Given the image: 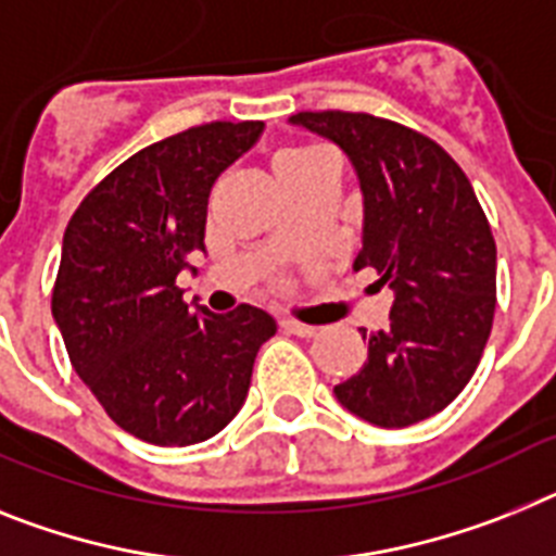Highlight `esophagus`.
Listing matches in <instances>:
<instances>
[{
	"label": "esophagus",
	"instance_id": "34e87169",
	"mask_svg": "<svg viewBox=\"0 0 556 556\" xmlns=\"http://www.w3.org/2000/svg\"><path fill=\"white\" fill-rule=\"evenodd\" d=\"M279 325H282L285 332H291V336H299V338H313L318 332V327L302 325V321H296V318H282Z\"/></svg>",
	"mask_w": 556,
	"mask_h": 556
}]
</instances>
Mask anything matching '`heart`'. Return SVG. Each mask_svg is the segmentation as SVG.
Masks as SVG:
<instances>
[{"mask_svg":"<svg viewBox=\"0 0 556 556\" xmlns=\"http://www.w3.org/2000/svg\"><path fill=\"white\" fill-rule=\"evenodd\" d=\"M313 153H318L316 148H285V151H279V153H277V159H274V164H282V162H296V159L313 156Z\"/></svg>","mask_w":556,"mask_h":556,"instance_id":"heart-1","label":"heart"}]
</instances>
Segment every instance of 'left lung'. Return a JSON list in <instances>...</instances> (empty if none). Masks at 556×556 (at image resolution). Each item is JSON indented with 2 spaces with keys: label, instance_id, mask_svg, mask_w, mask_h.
I'll list each match as a JSON object with an SVG mask.
<instances>
[{
  "label": "left lung",
  "instance_id": "left-lung-1",
  "mask_svg": "<svg viewBox=\"0 0 556 556\" xmlns=\"http://www.w3.org/2000/svg\"><path fill=\"white\" fill-rule=\"evenodd\" d=\"M293 125L336 142L364 192V245L394 291L338 403L380 428L439 414L470 383L495 313V240L465 170L425 134L355 111H299ZM366 338V330H364Z\"/></svg>",
  "mask_w": 556,
  "mask_h": 556
}]
</instances>
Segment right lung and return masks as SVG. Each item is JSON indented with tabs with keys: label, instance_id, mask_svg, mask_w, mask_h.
I'll return each mask as SVG.
<instances>
[{
	"label": "right lung",
	"instance_id": "right-lung-1",
	"mask_svg": "<svg viewBox=\"0 0 556 556\" xmlns=\"http://www.w3.org/2000/svg\"><path fill=\"white\" fill-rule=\"evenodd\" d=\"M263 123H206L125 159L72 215L52 288V318L91 394L131 437L185 447L243 408L265 311H192L176 285L204 251L212 185Z\"/></svg>",
	"mask_w": 556,
	"mask_h": 556
}]
</instances>
